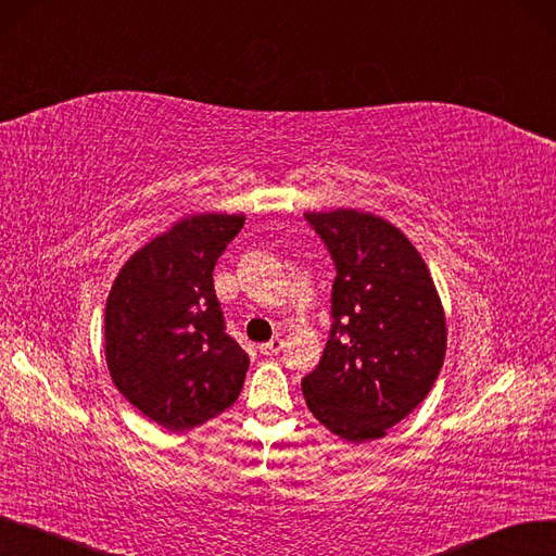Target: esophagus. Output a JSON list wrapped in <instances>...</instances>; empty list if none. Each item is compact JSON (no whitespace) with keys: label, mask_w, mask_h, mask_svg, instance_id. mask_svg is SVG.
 I'll use <instances>...</instances> for the list:
<instances>
[{"label":"esophagus","mask_w":556,"mask_h":556,"mask_svg":"<svg viewBox=\"0 0 556 556\" xmlns=\"http://www.w3.org/2000/svg\"><path fill=\"white\" fill-rule=\"evenodd\" d=\"M282 346H285V340L276 336L271 342L260 344V353H262V355H278V353L282 351Z\"/></svg>","instance_id":"1"}]
</instances>
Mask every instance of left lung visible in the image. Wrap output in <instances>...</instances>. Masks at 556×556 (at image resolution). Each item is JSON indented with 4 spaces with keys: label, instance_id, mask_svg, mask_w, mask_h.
Here are the masks:
<instances>
[{
    "label": "left lung",
    "instance_id": "left-lung-1",
    "mask_svg": "<svg viewBox=\"0 0 556 556\" xmlns=\"http://www.w3.org/2000/svg\"><path fill=\"white\" fill-rule=\"evenodd\" d=\"M336 262L332 326L301 388L307 408L346 442L383 438L427 399L447 324L427 262L390 220L361 210L305 212Z\"/></svg>",
    "mask_w": 556,
    "mask_h": 556
}]
</instances>
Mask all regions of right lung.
I'll return each instance as SVG.
<instances>
[{"label":"right lung","instance_id":"1","mask_svg":"<svg viewBox=\"0 0 556 556\" xmlns=\"http://www.w3.org/2000/svg\"><path fill=\"white\" fill-rule=\"evenodd\" d=\"M243 214H191L150 239L118 271L104 307V358L127 402L168 431L230 408L249 355L226 332L214 264Z\"/></svg>","mask_w":556,"mask_h":556}]
</instances>
